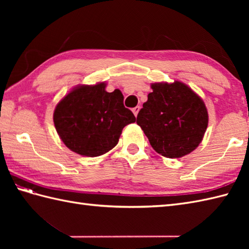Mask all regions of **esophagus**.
Returning <instances> with one entry per match:
<instances>
[{
	"mask_svg": "<svg viewBox=\"0 0 249 249\" xmlns=\"http://www.w3.org/2000/svg\"><path fill=\"white\" fill-rule=\"evenodd\" d=\"M139 111H140V106H137V107H135L134 109H133V112H134V114L137 116L138 115V113H139Z\"/></svg>",
	"mask_w": 249,
	"mask_h": 249,
	"instance_id": "1",
	"label": "esophagus"
}]
</instances>
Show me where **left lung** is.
I'll list each match as a JSON object with an SVG mask.
<instances>
[{
  "label": "left lung",
  "mask_w": 249,
  "mask_h": 249,
  "mask_svg": "<svg viewBox=\"0 0 249 249\" xmlns=\"http://www.w3.org/2000/svg\"><path fill=\"white\" fill-rule=\"evenodd\" d=\"M137 124L158 154L179 158L193 152L202 141L209 115L203 100L186 84H152Z\"/></svg>",
  "instance_id": "left-lung-1"
}]
</instances>
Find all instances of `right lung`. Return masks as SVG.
<instances>
[{
	"label": "right lung",
	"instance_id": "add662e5",
	"mask_svg": "<svg viewBox=\"0 0 249 249\" xmlns=\"http://www.w3.org/2000/svg\"><path fill=\"white\" fill-rule=\"evenodd\" d=\"M104 82L73 89L56 105L53 122L64 144L78 154L96 157L118 144L122 130L135 123L120 89L108 93Z\"/></svg>",
	"mask_w": 249,
	"mask_h": 249
}]
</instances>
